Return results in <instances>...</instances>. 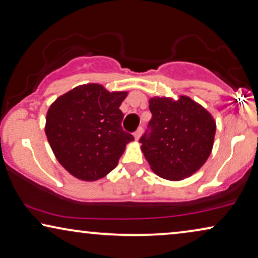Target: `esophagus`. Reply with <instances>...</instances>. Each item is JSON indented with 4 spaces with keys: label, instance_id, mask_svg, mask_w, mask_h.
<instances>
[{
    "label": "esophagus",
    "instance_id": "1",
    "mask_svg": "<svg viewBox=\"0 0 258 258\" xmlns=\"http://www.w3.org/2000/svg\"><path fill=\"white\" fill-rule=\"evenodd\" d=\"M141 134H143V127H139L138 128L136 132H134V139H136L137 141L140 139V137H141Z\"/></svg>",
    "mask_w": 258,
    "mask_h": 258
}]
</instances>
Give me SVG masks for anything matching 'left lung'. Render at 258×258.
<instances>
[{"instance_id":"8db88e82","label":"left lung","mask_w":258,"mask_h":258,"mask_svg":"<svg viewBox=\"0 0 258 258\" xmlns=\"http://www.w3.org/2000/svg\"><path fill=\"white\" fill-rule=\"evenodd\" d=\"M152 119L140 138L141 151L162 179L183 180L201 168L212 153L216 122L189 97L150 99Z\"/></svg>"}]
</instances>
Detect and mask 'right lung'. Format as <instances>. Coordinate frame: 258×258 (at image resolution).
Here are the masks:
<instances>
[{
    "label": "right lung",
    "instance_id": "right-lung-1",
    "mask_svg": "<svg viewBox=\"0 0 258 258\" xmlns=\"http://www.w3.org/2000/svg\"><path fill=\"white\" fill-rule=\"evenodd\" d=\"M127 92H108L85 84L57 99L46 113L45 134L59 164L71 175L96 181L111 172L134 140L121 127L120 111Z\"/></svg>",
    "mask_w": 258,
    "mask_h": 258
}]
</instances>
